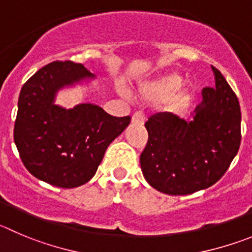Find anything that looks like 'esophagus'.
Returning a JSON list of instances; mask_svg holds the SVG:
<instances>
[{
	"label": "esophagus",
	"mask_w": 252,
	"mask_h": 252,
	"mask_svg": "<svg viewBox=\"0 0 252 252\" xmlns=\"http://www.w3.org/2000/svg\"><path fill=\"white\" fill-rule=\"evenodd\" d=\"M131 123L135 124V126H143L145 123V115L143 112H137L134 113L133 117H131Z\"/></svg>",
	"instance_id": "1"
}]
</instances>
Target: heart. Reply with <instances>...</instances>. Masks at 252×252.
<instances>
[{"label": "heart", "mask_w": 252, "mask_h": 252, "mask_svg": "<svg viewBox=\"0 0 252 252\" xmlns=\"http://www.w3.org/2000/svg\"><path fill=\"white\" fill-rule=\"evenodd\" d=\"M184 82L182 74L175 72L166 73L159 78L142 84L139 87L140 97L152 102L164 100L171 110H180L187 105L192 95L191 84H181Z\"/></svg>", "instance_id": "1"}]
</instances>
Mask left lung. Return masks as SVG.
Listing matches in <instances>:
<instances>
[{
    "label": "left lung",
    "mask_w": 252,
    "mask_h": 252,
    "mask_svg": "<svg viewBox=\"0 0 252 252\" xmlns=\"http://www.w3.org/2000/svg\"><path fill=\"white\" fill-rule=\"evenodd\" d=\"M211 69L215 87L203 88L191 119L165 112L145 123L149 138L140 168L145 180L164 194L188 195L211 187L239 152V100L220 70Z\"/></svg>",
    "instance_id": "8db88e82"
}]
</instances>
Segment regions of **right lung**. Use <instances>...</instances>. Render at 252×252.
Segmentation results:
<instances>
[{
    "instance_id": "add662e5",
    "label": "right lung",
    "mask_w": 252,
    "mask_h": 252,
    "mask_svg": "<svg viewBox=\"0 0 252 252\" xmlns=\"http://www.w3.org/2000/svg\"><path fill=\"white\" fill-rule=\"evenodd\" d=\"M95 78L81 63L52 62L21 89L15 144L26 169L53 187L77 188L92 179L110 143L130 123L99 105L56 104L60 91Z\"/></svg>"
}]
</instances>
